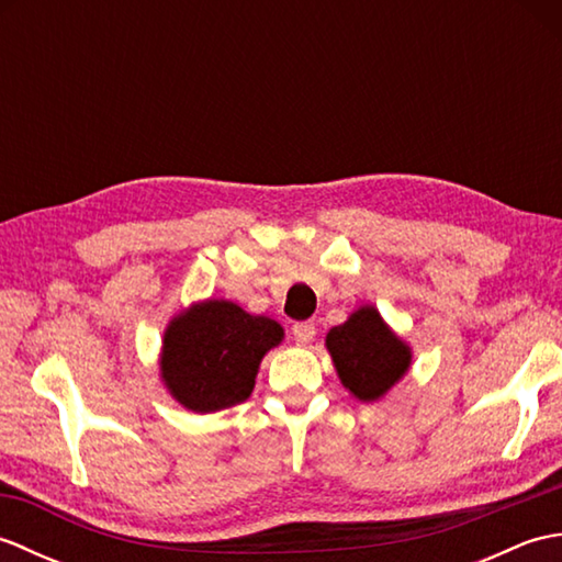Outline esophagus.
<instances>
[{
    "label": "esophagus",
    "mask_w": 562,
    "mask_h": 562,
    "mask_svg": "<svg viewBox=\"0 0 562 562\" xmlns=\"http://www.w3.org/2000/svg\"><path fill=\"white\" fill-rule=\"evenodd\" d=\"M292 336H294L296 345H308V342L316 338V326L308 324V321H304V324H294L292 326Z\"/></svg>",
    "instance_id": "esophagus-1"
}]
</instances>
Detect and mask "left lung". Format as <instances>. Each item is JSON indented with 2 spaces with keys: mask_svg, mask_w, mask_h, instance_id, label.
Returning a JSON list of instances; mask_svg holds the SVG:
<instances>
[{
  "mask_svg": "<svg viewBox=\"0 0 562 562\" xmlns=\"http://www.w3.org/2000/svg\"><path fill=\"white\" fill-rule=\"evenodd\" d=\"M326 348L336 372L355 398L386 396L411 367V348L393 333L374 306H360L345 324L330 328Z\"/></svg>",
  "mask_w": 562,
  "mask_h": 562,
  "instance_id": "8db88e82",
  "label": "left lung"
}]
</instances>
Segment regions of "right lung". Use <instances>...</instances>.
Wrapping results in <instances>:
<instances>
[{
  "instance_id": "obj_1",
  "label": "right lung",
  "mask_w": 562,
  "mask_h": 562,
  "mask_svg": "<svg viewBox=\"0 0 562 562\" xmlns=\"http://www.w3.org/2000/svg\"><path fill=\"white\" fill-rule=\"evenodd\" d=\"M282 338L278 321L250 316L234 302L193 304L164 333L161 381L193 413L232 408L250 396L260 360Z\"/></svg>"
}]
</instances>
